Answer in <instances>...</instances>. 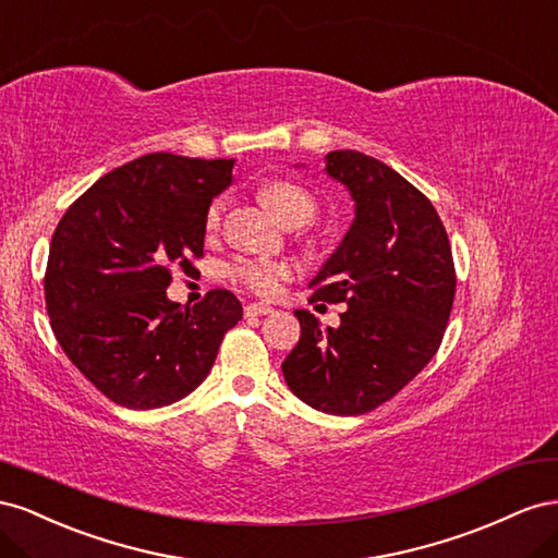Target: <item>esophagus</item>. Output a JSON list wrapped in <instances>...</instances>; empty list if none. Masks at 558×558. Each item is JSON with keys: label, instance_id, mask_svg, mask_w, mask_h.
Returning a JSON list of instances; mask_svg holds the SVG:
<instances>
[{"label": "esophagus", "instance_id": "esophagus-1", "mask_svg": "<svg viewBox=\"0 0 558 558\" xmlns=\"http://www.w3.org/2000/svg\"><path fill=\"white\" fill-rule=\"evenodd\" d=\"M268 313H274V306L264 304V301H252V304H247V306H245V315H247V317H254V315H268Z\"/></svg>", "mask_w": 558, "mask_h": 558}]
</instances>
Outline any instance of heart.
<instances>
[{
    "label": "heart",
    "instance_id": "1",
    "mask_svg": "<svg viewBox=\"0 0 558 558\" xmlns=\"http://www.w3.org/2000/svg\"><path fill=\"white\" fill-rule=\"evenodd\" d=\"M259 198L266 208L288 227L308 225L317 210L315 198L308 194V191L288 180H276L266 184L259 191ZM225 205H227L225 198H215L208 205V210H205V231L208 233H215L219 229L221 215H225ZM292 274H294L292 264L282 259H270V257H259V259L241 257L229 266V276L233 280L245 284L247 290L257 292L262 296H276L282 290V284L292 278Z\"/></svg>",
    "mask_w": 558,
    "mask_h": 558
}]
</instances>
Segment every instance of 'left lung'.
<instances>
[{
  "instance_id": "1",
  "label": "left lung",
  "mask_w": 558,
  "mask_h": 558,
  "mask_svg": "<svg viewBox=\"0 0 558 558\" xmlns=\"http://www.w3.org/2000/svg\"><path fill=\"white\" fill-rule=\"evenodd\" d=\"M325 170L355 201V219L308 288L311 301L345 304L341 325L294 311L301 337L282 362L308 407L357 416L400 392L435 357L456 296V268L437 210L400 172L353 149Z\"/></svg>"
}]
</instances>
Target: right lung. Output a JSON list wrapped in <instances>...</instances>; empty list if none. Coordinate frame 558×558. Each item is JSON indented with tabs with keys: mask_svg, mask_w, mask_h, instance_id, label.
I'll use <instances>...</instances> for the list:
<instances>
[{
	"mask_svg": "<svg viewBox=\"0 0 558 558\" xmlns=\"http://www.w3.org/2000/svg\"><path fill=\"white\" fill-rule=\"evenodd\" d=\"M233 158L140 156L107 172L58 221L44 276L60 348L125 409L182 400L210 374L243 317L229 290L196 306L168 299L172 270L203 257L205 210L231 182Z\"/></svg>",
	"mask_w": 558,
	"mask_h": 558,
	"instance_id": "1",
	"label": "right lung"
}]
</instances>
